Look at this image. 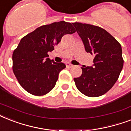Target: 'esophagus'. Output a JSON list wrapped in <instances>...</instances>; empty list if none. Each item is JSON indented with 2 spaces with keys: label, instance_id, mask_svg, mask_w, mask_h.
Returning a JSON list of instances; mask_svg holds the SVG:
<instances>
[{
  "label": "esophagus",
  "instance_id": "obj_1",
  "mask_svg": "<svg viewBox=\"0 0 131 131\" xmlns=\"http://www.w3.org/2000/svg\"><path fill=\"white\" fill-rule=\"evenodd\" d=\"M66 66H67V67H68V68H71L73 67V64H69V63L66 64Z\"/></svg>",
  "mask_w": 131,
  "mask_h": 131
}]
</instances>
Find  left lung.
Wrapping results in <instances>:
<instances>
[{"mask_svg": "<svg viewBox=\"0 0 131 131\" xmlns=\"http://www.w3.org/2000/svg\"><path fill=\"white\" fill-rule=\"evenodd\" d=\"M73 25L86 52L94 55L93 66L82 67V75L74 78L75 86L87 96H100L109 91L119 78L124 64L121 45L102 28L80 22Z\"/></svg>", "mask_w": 131, "mask_h": 131, "instance_id": "left-lung-1", "label": "left lung"}]
</instances>
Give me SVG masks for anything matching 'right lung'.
<instances>
[{
	"instance_id": "obj_1",
	"label": "right lung",
	"mask_w": 131,
	"mask_h": 131,
	"mask_svg": "<svg viewBox=\"0 0 131 131\" xmlns=\"http://www.w3.org/2000/svg\"><path fill=\"white\" fill-rule=\"evenodd\" d=\"M74 32L71 24L60 21L41 26L21 39L13 51V71L26 91L43 96L54 88L66 65L51 60L47 52L53 51L64 35Z\"/></svg>"
}]
</instances>
